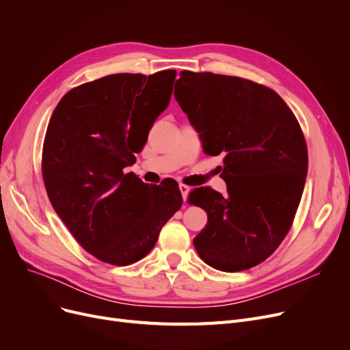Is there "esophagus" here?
Here are the masks:
<instances>
[{
    "mask_svg": "<svg viewBox=\"0 0 350 350\" xmlns=\"http://www.w3.org/2000/svg\"><path fill=\"white\" fill-rule=\"evenodd\" d=\"M189 191H190V187L186 186V185H180V193H181V197L183 200H187V196H189Z\"/></svg>",
    "mask_w": 350,
    "mask_h": 350,
    "instance_id": "34e87169",
    "label": "esophagus"
}]
</instances>
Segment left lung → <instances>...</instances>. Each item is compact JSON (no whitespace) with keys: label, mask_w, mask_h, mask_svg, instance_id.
I'll return each instance as SVG.
<instances>
[{"label":"left lung","mask_w":350,"mask_h":350,"mask_svg":"<svg viewBox=\"0 0 350 350\" xmlns=\"http://www.w3.org/2000/svg\"><path fill=\"white\" fill-rule=\"evenodd\" d=\"M174 96L203 140L206 154H223L228 196L211 187L189 203L208 223L193 244L207 265L238 272L265 261L289 232L308 172L298 119L277 92L244 78L181 70Z\"/></svg>","instance_id":"1"}]
</instances>
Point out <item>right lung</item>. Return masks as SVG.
I'll use <instances>...</instances> for the list:
<instances>
[{
    "instance_id": "add662e5",
    "label": "right lung",
    "mask_w": 350,
    "mask_h": 350,
    "mask_svg": "<svg viewBox=\"0 0 350 350\" xmlns=\"http://www.w3.org/2000/svg\"><path fill=\"white\" fill-rule=\"evenodd\" d=\"M174 79V69L107 75L70 89L51 116L42 147L49 201L78 244L102 262L142 260L183 204L176 183L149 187L123 172L169 106Z\"/></svg>"
}]
</instances>
